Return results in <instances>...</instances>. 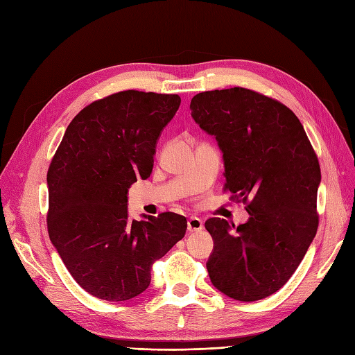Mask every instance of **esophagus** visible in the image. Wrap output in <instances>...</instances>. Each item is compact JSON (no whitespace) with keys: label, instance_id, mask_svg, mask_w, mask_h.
Instances as JSON below:
<instances>
[{"label":"esophagus","instance_id":"34e87169","mask_svg":"<svg viewBox=\"0 0 355 355\" xmlns=\"http://www.w3.org/2000/svg\"><path fill=\"white\" fill-rule=\"evenodd\" d=\"M202 220L200 219V218H197V216H191L189 219H188V231L189 232H196V231H201L202 230Z\"/></svg>","mask_w":355,"mask_h":355}]
</instances>
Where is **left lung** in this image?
<instances>
[{
	"instance_id": "8db88e82",
	"label": "left lung",
	"mask_w": 355,
	"mask_h": 355,
	"mask_svg": "<svg viewBox=\"0 0 355 355\" xmlns=\"http://www.w3.org/2000/svg\"><path fill=\"white\" fill-rule=\"evenodd\" d=\"M189 108L216 137L223 189L250 214L237 228L220 218L206 220L214 243L206 263L210 280L241 302L271 296L293 275L317 234L321 171L313 145L286 105L249 89L202 92Z\"/></svg>"
}]
</instances>
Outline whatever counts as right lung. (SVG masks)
I'll return each instance as SVG.
<instances>
[{
    "label": "right lung",
    "mask_w": 355,
    "mask_h": 355,
    "mask_svg": "<svg viewBox=\"0 0 355 355\" xmlns=\"http://www.w3.org/2000/svg\"><path fill=\"white\" fill-rule=\"evenodd\" d=\"M178 94L118 92L69 123L47 171V228L63 263L85 292L110 302L151 283L153 263L187 232L166 211L128 218V188L149 178L157 141L179 110Z\"/></svg>",
    "instance_id": "1"
}]
</instances>
